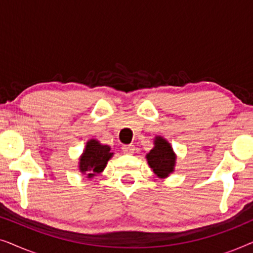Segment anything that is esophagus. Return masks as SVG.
I'll use <instances>...</instances> for the list:
<instances>
[{
  "mask_svg": "<svg viewBox=\"0 0 253 253\" xmlns=\"http://www.w3.org/2000/svg\"><path fill=\"white\" fill-rule=\"evenodd\" d=\"M122 151L126 154H132L134 152V146H133V145H131V144L130 145H123Z\"/></svg>",
  "mask_w": 253,
  "mask_h": 253,
  "instance_id": "1",
  "label": "esophagus"
}]
</instances>
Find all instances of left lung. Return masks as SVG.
<instances>
[{"label":"left lung","mask_w":253,"mask_h":253,"mask_svg":"<svg viewBox=\"0 0 253 253\" xmlns=\"http://www.w3.org/2000/svg\"><path fill=\"white\" fill-rule=\"evenodd\" d=\"M155 146L146 155L150 167L159 177H167L174 171L175 154L172 152L170 144L161 137H157L154 141Z\"/></svg>","instance_id":"1"}]
</instances>
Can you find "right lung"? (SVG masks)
Masks as SVG:
<instances>
[{"label": "right lung", "instance_id": "obj_1", "mask_svg": "<svg viewBox=\"0 0 253 253\" xmlns=\"http://www.w3.org/2000/svg\"><path fill=\"white\" fill-rule=\"evenodd\" d=\"M113 157L110 153V147L107 145H101L96 140H89L86 144L84 153L81 157L79 162V169L88 177L99 174L106 167L107 162Z\"/></svg>", "mask_w": 253, "mask_h": 253}]
</instances>
